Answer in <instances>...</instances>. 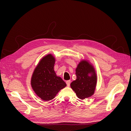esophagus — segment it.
Returning a JSON list of instances; mask_svg holds the SVG:
<instances>
[{"mask_svg":"<svg viewBox=\"0 0 131 131\" xmlns=\"http://www.w3.org/2000/svg\"><path fill=\"white\" fill-rule=\"evenodd\" d=\"M66 84H67V86H69L70 84V80H67L66 81Z\"/></svg>","mask_w":131,"mask_h":131,"instance_id":"1","label":"esophagus"}]
</instances>
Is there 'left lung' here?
<instances>
[{
    "label": "left lung",
    "instance_id": "8db88e82",
    "mask_svg": "<svg viewBox=\"0 0 131 131\" xmlns=\"http://www.w3.org/2000/svg\"><path fill=\"white\" fill-rule=\"evenodd\" d=\"M77 79L70 87L80 100L92 96L96 89L97 78L93 66L86 60H82L77 66Z\"/></svg>",
    "mask_w": 131,
    "mask_h": 131
}]
</instances>
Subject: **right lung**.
Segmentation results:
<instances>
[{"instance_id": "1", "label": "right lung", "mask_w": 131, "mask_h": 131, "mask_svg": "<svg viewBox=\"0 0 131 131\" xmlns=\"http://www.w3.org/2000/svg\"><path fill=\"white\" fill-rule=\"evenodd\" d=\"M55 58L51 54L42 58L35 68L31 78V85L35 93L41 100L53 99L59 91L67 86L54 70Z\"/></svg>"}]
</instances>
